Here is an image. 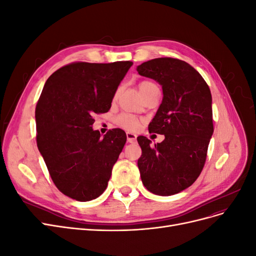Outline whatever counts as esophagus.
<instances>
[{"label":"esophagus","instance_id":"esophagus-1","mask_svg":"<svg viewBox=\"0 0 256 256\" xmlns=\"http://www.w3.org/2000/svg\"><path fill=\"white\" fill-rule=\"evenodd\" d=\"M136 140V136L134 134L127 132V142L128 143H134Z\"/></svg>","mask_w":256,"mask_h":256}]
</instances>
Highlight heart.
<instances>
[{"label":"heart","instance_id":"b5f03b06","mask_svg":"<svg viewBox=\"0 0 256 256\" xmlns=\"http://www.w3.org/2000/svg\"><path fill=\"white\" fill-rule=\"evenodd\" d=\"M152 85H154V84L150 81H143L140 83V85H138V88H140V92H142V90H146L147 88L152 86ZM116 122H118V125L120 128L125 129L127 131H132V132L140 128V125H141L140 120H138L136 118H134V116L129 115V114L120 115L118 120H116Z\"/></svg>","mask_w":256,"mask_h":256}]
</instances>
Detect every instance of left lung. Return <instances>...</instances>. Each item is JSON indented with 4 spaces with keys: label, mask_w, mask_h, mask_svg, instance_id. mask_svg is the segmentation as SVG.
<instances>
[{
    "label": "left lung",
    "mask_w": 256,
    "mask_h": 256,
    "mask_svg": "<svg viewBox=\"0 0 256 256\" xmlns=\"http://www.w3.org/2000/svg\"><path fill=\"white\" fill-rule=\"evenodd\" d=\"M136 72L157 81L164 92L148 130L164 140L152 146L146 136L136 138L141 180L154 194L173 196L190 187L204 168L214 134L210 90L194 68L177 58L147 60Z\"/></svg>",
    "instance_id": "1"
}]
</instances>
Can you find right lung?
Returning a JSON list of instances; mask_svg holds the SVG:
<instances>
[{
  "label": "right lung",
  "instance_id": "obj_1",
  "mask_svg": "<svg viewBox=\"0 0 256 256\" xmlns=\"http://www.w3.org/2000/svg\"><path fill=\"white\" fill-rule=\"evenodd\" d=\"M132 62H78L46 81L35 120L37 147L54 184L65 196L88 202L106 190L127 136L92 129L95 114L110 110L112 99Z\"/></svg>",
  "mask_w": 256,
  "mask_h": 256
}]
</instances>
